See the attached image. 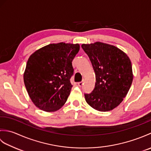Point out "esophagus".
<instances>
[{"label": "esophagus", "mask_w": 151, "mask_h": 151, "mask_svg": "<svg viewBox=\"0 0 151 151\" xmlns=\"http://www.w3.org/2000/svg\"><path fill=\"white\" fill-rule=\"evenodd\" d=\"M83 84H84V82H80L78 83V86H79V87H82Z\"/></svg>", "instance_id": "1"}]
</instances>
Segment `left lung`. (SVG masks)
Masks as SVG:
<instances>
[{"mask_svg":"<svg viewBox=\"0 0 151 151\" xmlns=\"http://www.w3.org/2000/svg\"><path fill=\"white\" fill-rule=\"evenodd\" d=\"M95 73V87L85 94L87 103L100 111L118 106L129 92L133 81L131 61L123 50L112 45L97 41L82 44Z\"/></svg>","mask_w":151,"mask_h":151,"instance_id":"8db88e82","label":"left lung"}]
</instances>
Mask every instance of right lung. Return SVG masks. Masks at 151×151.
I'll return each instance as SVG.
<instances>
[{
	"instance_id": "add662e5",
	"label": "right lung",
	"mask_w": 151,
	"mask_h": 151,
	"mask_svg": "<svg viewBox=\"0 0 151 151\" xmlns=\"http://www.w3.org/2000/svg\"><path fill=\"white\" fill-rule=\"evenodd\" d=\"M79 44L61 42L40 48L30 56L23 74L24 86L36 106L53 112L62 108L73 87L72 62Z\"/></svg>"
}]
</instances>
